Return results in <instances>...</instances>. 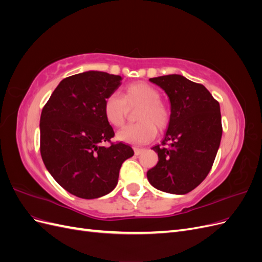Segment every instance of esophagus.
I'll use <instances>...</instances> for the list:
<instances>
[{"label": "esophagus", "mask_w": 262, "mask_h": 262, "mask_svg": "<svg viewBox=\"0 0 262 262\" xmlns=\"http://www.w3.org/2000/svg\"><path fill=\"white\" fill-rule=\"evenodd\" d=\"M133 149H134V154L136 155H140L144 150V148H141V147H133Z\"/></svg>", "instance_id": "1"}]
</instances>
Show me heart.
<instances>
[{
	"label": "heart",
	"instance_id": "heart-1",
	"mask_svg": "<svg viewBox=\"0 0 262 262\" xmlns=\"http://www.w3.org/2000/svg\"><path fill=\"white\" fill-rule=\"evenodd\" d=\"M140 106L136 118L137 123L125 126L118 132V139L130 144H145L152 141L158 128L165 130L170 122V110L161 100V93L154 86L144 82L126 85L122 97L112 94L104 100V115L108 123L122 126L129 108Z\"/></svg>",
	"mask_w": 262,
	"mask_h": 262
}]
</instances>
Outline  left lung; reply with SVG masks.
Here are the masks:
<instances>
[{"label": "left lung", "instance_id": "left-lung-1", "mask_svg": "<svg viewBox=\"0 0 262 262\" xmlns=\"http://www.w3.org/2000/svg\"><path fill=\"white\" fill-rule=\"evenodd\" d=\"M167 94L170 122L161 145L153 146L156 166L147 171L149 184L164 192L186 194L208 176L222 138L219 101L202 84L178 74L149 78Z\"/></svg>", "mask_w": 262, "mask_h": 262}]
</instances>
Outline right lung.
I'll return each instance as SVG.
<instances>
[{"label": "right lung", "mask_w": 262, "mask_h": 262, "mask_svg": "<svg viewBox=\"0 0 262 262\" xmlns=\"http://www.w3.org/2000/svg\"><path fill=\"white\" fill-rule=\"evenodd\" d=\"M121 76L89 71L62 80L42 108L40 153L46 168L67 191L95 199L113 191L130 145L113 143V126L104 100L120 86ZM105 141L111 145L104 147Z\"/></svg>", "instance_id": "right-lung-1"}]
</instances>
